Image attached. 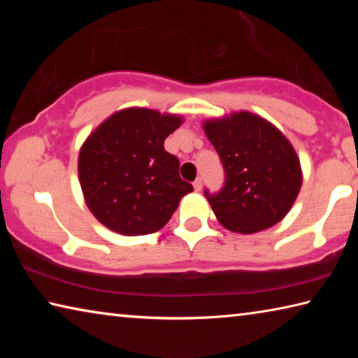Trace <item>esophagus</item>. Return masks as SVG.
I'll return each instance as SVG.
<instances>
[{
  "instance_id": "esophagus-1",
  "label": "esophagus",
  "mask_w": 358,
  "mask_h": 358,
  "mask_svg": "<svg viewBox=\"0 0 358 358\" xmlns=\"http://www.w3.org/2000/svg\"><path fill=\"white\" fill-rule=\"evenodd\" d=\"M194 189H196V191L202 189V178H197L196 181H194Z\"/></svg>"
}]
</instances>
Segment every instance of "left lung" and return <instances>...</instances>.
I'll return each instance as SVG.
<instances>
[{"label":"left lung","mask_w":358,"mask_h":358,"mask_svg":"<svg viewBox=\"0 0 358 358\" xmlns=\"http://www.w3.org/2000/svg\"><path fill=\"white\" fill-rule=\"evenodd\" d=\"M224 167V186L203 194L224 227L254 234L280 222L301 186L300 161L268 121L238 112L203 124Z\"/></svg>","instance_id":"8db88e82"}]
</instances>
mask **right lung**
I'll list each match as a JSON object with an SVG mask.
<instances>
[{"mask_svg":"<svg viewBox=\"0 0 358 358\" xmlns=\"http://www.w3.org/2000/svg\"><path fill=\"white\" fill-rule=\"evenodd\" d=\"M181 124L175 115L124 108L107 118L83 143L78 178L96 220L121 235L157 232L180 199L191 192L177 156L164 141Z\"/></svg>","mask_w":358,"mask_h":358,"instance_id":"add662e5","label":"right lung"}]
</instances>
